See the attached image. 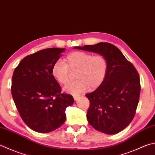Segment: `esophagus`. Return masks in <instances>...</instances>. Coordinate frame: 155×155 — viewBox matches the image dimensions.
<instances>
[{
  "mask_svg": "<svg viewBox=\"0 0 155 155\" xmlns=\"http://www.w3.org/2000/svg\"><path fill=\"white\" fill-rule=\"evenodd\" d=\"M73 97H74V99L75 100H77V99L78 98V95H73Z\"/></svg>",
  "mask_w": 155,
  "mask_h": 155,
  "instance_id": "34e87169",
  "label": "esophagus"
}]
</instances>
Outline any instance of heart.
I'll use <instances>...</instances> for the list:
<instances>
[{"mask_svg": "<svg viewBox=\"0 0 155 155\" xmlns=\"http://www.w3.org/2000/svg\"><path fill=\"white\" fill-rule=\"evenodd\" d=\"M108 63L102 54L93 55L85 51H77L68 54L64 62L58 60L51 68V74L60 84L68 83L71 72H75L77 80L71 82L64 87L66 92L79 94L90 87L97 88L104 82L107 74Z\"/></svg>", "mask_w": 155, "mask_h": 155, "instance_id": "heart-1", "label": "heart"}]
</instances>
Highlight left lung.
Wrapping results in <instances>:
<instances>
[{"label":"left lung","instance_id":"left-lung-1","mask_svg":"<svg viewBox=\"0 0 155 155\" xmlns=\"http://www.w3.org/2000/svg\"><path fill=\"white\" fill-rule=\"evenodd\" d=\"M74 48L102 54L107 59L108 68L104 82L95 91L85 95L90 101L87 118L98 131L117 134L125 129L135 116L140 93L137 71L111 44L100 42Z\"/></svg>","mask_w":155,"mask_h":155}]
</instances>
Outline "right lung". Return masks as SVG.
I'll return each instance as SVG.
<instances>
[{
	"mask_svg": "<svg viewBox=\"0 0 155 155\" xmlns=\"http://www.w3.org/2000/svg\"><path fill=\"white\" fill-rule=\"evenodd\" d=\"M64 48H51L30 54L21 60L12 77L11 94L15 104L27 126L48 133L66 120V109L74 103L72 96L62 93L51 74V68Z\"/></svg>",
	"mask_w": 155,
	"mask_h": 155,
	"instance_id": "obj_1",
	"label": "right lung"
}]
</instances>
